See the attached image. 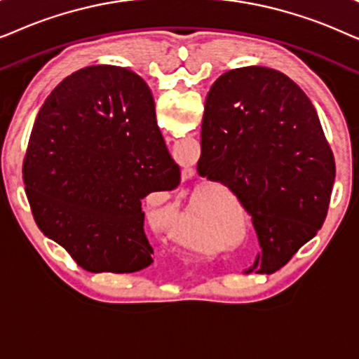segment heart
<instances>
[{"instance_id":"heart-1","label":"heart","mask_w":359,"mask_h":359,"mask_svg":"<svg viewBox=\"0 0 359 359\" xmlns=\"http://www.w3.org/2000/svg\"><path fill=\"white\" fill-rule=\"evenodd\" d=\"M201 209L199 201H193L189 208L168 220L165 232L171 242L186 250L203 252L205 247L201 233Z\"/></svg>"}]
</instances>
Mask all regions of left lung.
Returning <instances> with one entry per match:
<instances>
[{"mask_svg":"<svg viewBox=\"0 0 359 359\" xmlns=\"http://www.w3.org/2000/svg\"><path fill=\"white\" fill-rule=\"evenodd\" d=\"M203 156L199 175L227 184L252 215L259 253L245 273L278 271L320 230L335 158L316 107L284 73L253 65L215 80L205 97Z\"/></svg>","mask_w":359,"mask_h":359,"instance_id":"1","label":"left lung"}]
</instances>
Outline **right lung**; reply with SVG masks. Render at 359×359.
Instances as JSON below:
<instances>
[{
    "mask_svg": "<svg viewBox=\"0 0 359 359\" xmlns=\"http://www.w3.org/2000/svg\"><path fill=\"white\" fill-rule=\"evenodd\" d=\"M37 227L90 273L154 263L142 199L180 184L144 78L93 65L67 76L39 111L22 163Z\"/></svg>",
    "mask_w": 359,
    "mask_h": 359,
    "instance_id": "right-lung-1",
    "label": "right lung"
}]
</instances>
